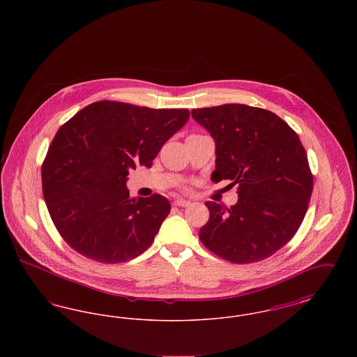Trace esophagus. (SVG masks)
Segmentation results:
<instances>
[{
	"label": "esophagus",
	"mask_w": 357,
	"mask_h": 357,
	"mask_svg": "<svg viewBox=\"0 0 357 357\" xmlns=\"http://www.w3.org/2000/svg\"><path fill=\"white\" fill-rule=\"evenodd\" d=\"M174 206L186 207V206H190V202H188V201H185V199H175V201H174Z\"/></svg>",
	"instance_id": "34e87169"
}]
</instances>
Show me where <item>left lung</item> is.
<instances>
[{
    "label": "left lung",
    "instance_id": "left-lung-1",
    "mask_svg": "<svg viewBox=\"0 0 357 357\" xmlns=\"http://www.w3.org/2000/svg\"><path fill=\"white\" fill-rule=\"evenodd\" d=\"M191 116L215 142L211 181L238 186L234 206L206 202L201 242L233 264L271 257L297 233L313 190L300 137L275 114L245 104L198 108Z\"/></svg>",
    "mask_w": 357,
    "mask_h": 357
}]
</instances>
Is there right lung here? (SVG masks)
<instances>
[{
  "mask_svg": "<svg viewBox=\"0 0 357 357\" xmlns=\"http://www.w3.org/2000/svg\"><path fill=\"white\" fill-rule=\"evenodd\" d=\"M188 118L186 108L102 100L60 127L43 163V194L57 231L73 250L118 264L150 248L170 202L159 194L131 198L127 176L136 165L150 167Z\"/></svg>",
  "mask_w": 357,
  "mask_h": 357,
  "instance_id": "1",
  "label": "right lung"
}]
</instances>
